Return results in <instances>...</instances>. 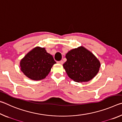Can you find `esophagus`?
I'll use <instances>...</instances> for the list:
<instances>
[{
    "instance_id": "1",
    "label": "esophagus",
    "mask_w": 122,
    "mask_h": 122,
    "mask_svg": "<svg viewBox=\"0 0 122 122\" xmlns=\"http://www.w3.org/2000/svg\"><path fill=\"white\" fill-rule=\"evenodd\" d=\"M57 63H59V64H63V61H62V60H61V61H57Z\"/></svg>"
}]
</instances>
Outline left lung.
<instances>
[{
    "mask_svg": "<svg viewBox=\"0 0 122 122\" xmlns=\"http://www.w3.org/2000/svg\"><path fill=\"white\" fill-rule=\"evenodd\" d=\"M66 58L63 68L68 76L77 82L90 81L97 74L101 66L93 54L83 47L70 51Z\"/></svg>",
    "mask_w": 122,
    "mask_h": 122,
    "instance_id": "left-lung-1",
    "label": "left lung"
}]
</instances>
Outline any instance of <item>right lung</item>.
I'll return each instance as SVG.
<instances>
[{"mask_svg": "<svg viewBox=\"0 0 122 122\" xmlns=\"http://www.w3.org/2000/svg\"><path fill=\"white\" fill-rule=\"evenodd\" d=\"M56 62L44 48L32 49L20 61L21 71L33 80H41L46 77Z\"/></svg>", "mask_w": 122, "mask_h": 122, "instance_id": "obj_1", "label": "right lung"}]
</instances>
